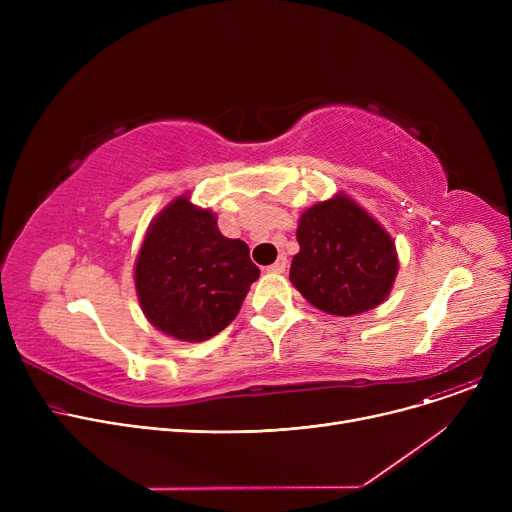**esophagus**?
Returning <instances> with one entry per match:
<instances>
[{
    "mask_svg": "<svg viewBox=\"0 0 512 512\" xmlns=\"http://www.w3.org/2000/svg\"><path fill=\"white\" fill-rule=\"evenodd\" d=\"M286 265H288V259H286V255H280L270 267H267V272H274V274H282L284 270H286Z\"/></svg>",
    "mask_w": 512,
    "mask_h": 512,
    "instance_id": "1",
    "label": "esophagus"
}]
</instances>
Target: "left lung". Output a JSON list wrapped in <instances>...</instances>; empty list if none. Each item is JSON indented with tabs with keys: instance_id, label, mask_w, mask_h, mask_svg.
<instances>
[{
	"instance_id": "8db88e82",
	"label": "left lung",
	"mask_w": 512,
	"mask_h": 512,
	"mask_svg": "<svg viewBox=\"0 0 512 512\" xmlns=\"http://www.w3.org/2000/svg\"><path fill=\"white\" fill-rule=\"evenodd\" d=\"M290 282L317 309L357 315L378 307L398 272L390 234L355 201L340 195L301 215Z\"/></svg>"
}]
</instances>
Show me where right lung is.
<instances>
[{
	"mask_svg": "<svg viewBox=\"0 0 512 512\" xmlns=\"http://www.w3.org/2000/svg\"><path fill=\"white\" fill-rule=\"evenodd\" d=\"M257 278L247 242L226 238L215 215L186 197L157 215L134 270L143 313L157 330L182 342L222 332Z\"/></svg>",
	"mask_w": 512,
	"mask_h": 512,
	"instance_id": "right-lung-1",
	"label": "right lung"
}]
</instances>
